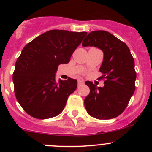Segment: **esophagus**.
I'll return each mask as SVG.
<instances>
[{
	"label": "esophagus",
	"instance_id": "1",
	"mask_svg": "<svg viewBox=\"0 0 152 152\" xmlns=\"http://www.w3.org/2000/svg\"><path fill=\"white\" fill-rule=\"evenodd\" d=\"M84 83V81L83 80H78V86H81V85H83Z\"/></svg>",
	"mask_w": 152,
	"mask_h": 152
}]
</instances>
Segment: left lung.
<instances>
[{
  "label": "left lung",
  "instance_id": "1",
  "mask_svg": "<svg viewBox=\"0 0 152 152\" xmlns=\"http://www.w3.org/2000/svg\"><path fill=\"white\" fill-rule=\"evenodd\" d=\"M83 47L94 46L104 52L101 66L104 86L97 87L86 81L90 93L84 99L88 114L97 119H111L124 111L135 91L137 73L134 59L129 47L114 35L105 31H94L86 36Z\"/></svg>",
  "mask_w": 152,
  "mask_h": 152
}]
</instances>
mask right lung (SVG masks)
I'll use <instances>...</instances> for the list:
<instances>
[{"instance_id": "right-lung-1", "label": "right lung", "mask_w": 152, "mask_h": 152, "mask_svg": "<svg viewBox=\"0 0 152 152\" xmlns=\"http://www.w3.org/2000/svg\"><path fill=\"white\" fill-rule=\"evenodd\" d=\"M86 32L51 30L26 44L17 59L13 74L15 97L23 109L33 117L46 119L58 116L77 81H58V65L67 64Z\"/></svg>"}]
</instances>
